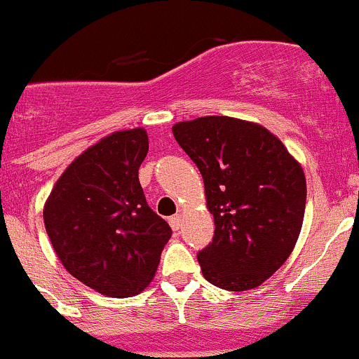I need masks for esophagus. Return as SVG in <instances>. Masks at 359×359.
<instances>
[{"label":"esophagus","instance_id":"obj_1","mask_svg":"<svg viewBox=\"0 0 359 359\" xmlns=\"http://www.w3.org/2000/svg\"><path fill=\"white\" fill-rule=\"evenodd\" d=\"M169 224H171L172 230L178 231L180 226H181V216H180V214H176V216L169 217Z\"/></svg>","mask_w":359,"mask_h":359}]
</instances>
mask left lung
<instances>
[{
	"instance_id": "obj_1",
	"label": "left lung",
	"mask_w": 359,
	"mask_h": 359,
	"mask_svg": "<svg viewBox=\"0 0 359 359\" xmlns=\"http://www.w3.org/2000/svg\"><path fill=\"white\" fill-rule=\"evenodd\" d=\"M204 178L212 242L197 254L207 282L240 292L259 287L290 256L306 209V178L259 124L207 116L172 126Z\"/></svg>"
}]
</instances>
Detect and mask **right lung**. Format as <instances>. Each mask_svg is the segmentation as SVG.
Instances as JSON below:
<instances>
[{
	"instance_id": "add662e5",
	"label": "right lung",
	"mask_w": 359,
	"mask_h": 359,
	"mask_svg": "<svg viewBox=\"0 0 359 359\" xmlns=\"http://www.w3.org/2000/svg\"><path fill=\"white\" fill-rule=\"evenodd\" d=\"M147 152L143 128L112 133L65 169L44 204L46 233L64 268L109 297L145 289L172 235L140 184Z\"/></svg>"
}]
</instances>
